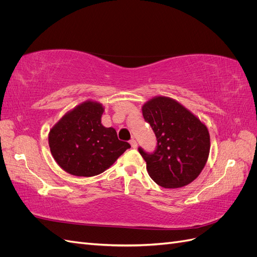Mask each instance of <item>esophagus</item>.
<instances>
[{"instance_id": "obj_1", "label": "esophagus", "mask_w": 257, "mask_h": 257, "mask_svg": "<svg viewBox=\"0 0 257 257\" xmlns=\"http://www.w3.org/2000/svg\"><path fill=\"white\" fill-rule=\"evenodd\" d=\"M130 144H131L132 148H134V149H135V148H137V142L135 141L134 138H133V139H131V141H130Z\"/></svg>"}]
</instances>
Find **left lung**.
<instances>
[{
	"label": "left lung",
	"mask_w": 257,
	"mask_h": 257,
	"mask_svg": "<svg viewBox=\"0 0 257 257\" xmlns=\"http://www.w3.org/2000/svg\"><path fill=\"white\" fill-rule=\"evenodd\" d=\"M143 115L158 141L151 153L138 148L152 180L166 189L181 188L195 180L210 151V136L205 124L181 104L165 96L147 102L143 106Z\"/></svg>",
	"instance_id": "1"
}]
</instances>
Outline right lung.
Instances as JSON below:
<instances>
[{
  "label": "right lung",
  "mask_w": 257,
  "mask_h": 257,
  "mask_svg": "<svg viewBox=\"0 0 257 257\" xmlns=\"http://www.w3.org/2000/svg\"><path fill=\"white\" fill-rule=\"evenodd\" d=\"M104 108L84 102L67 112L49 133L53 159L68 174L92 177L110 167L131 145L118 139L113 127L100 123Z\"/></svg>",
  "instance_id": "obj_1"
}]
</instances>
